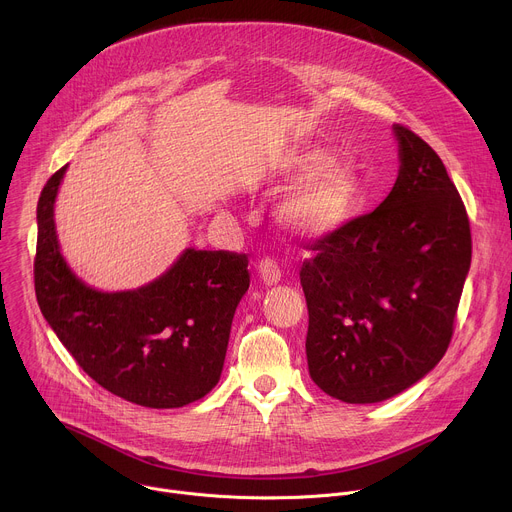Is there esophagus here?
<instances>
[{
    "instance_id": "esophagus-1",
    "label": "esophagus",
    "mask_w": 512,
    "mask_h": 512,
    "mask_svg": "<svg viewBox=\"0 0 512 512\" xmlns=\"http://www.w3.org/2000/svg\"><path fill=\"white\" fill-rule=\"evenodd\" d=\"M257 271L265 283H277L281 279V269L273 257H263L257 263Z\"/></svg>"
}]
</instances>
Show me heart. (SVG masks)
I'll return each mask as SVG.
<instances>
[{"mask_svg":"<svg viewBox=\"0 0 512 512\" xmlns=\"http://www.w3.org/2000/svg\"><path fill=\"white\" fill-rule=\"evenodd\" d=\"M273 170L285 176L300 174L285 192L279 214L296 231L322 237L348 225L362 204V178L348 160L330 158V150H289L275 158Z\"/></svg>","mask_w":512,"mask_h":512,"instance_id":"1","label":"heart"}]
</instances>
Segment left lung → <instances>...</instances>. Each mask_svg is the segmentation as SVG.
I'll return each instance as SVG.
<instances>
[{
    "label": "left lung",
    "mask_w": 512,
    "mask_h": 512,
    "mask_svg": "<svg viewBox=\"0 0 512 512\" xmlns=\"http://www.w3.org/2000/svg\"><path fill=\"white\" fill-rule=\"evenodd\" d=\"M393 129V190L318 237L300 271L310 377L344 403L385 401L442 360L472 261L468 212L444 162L409 127Z\"/></svg>",
    "instance_id": "left-lung-1"
}]
</instances>
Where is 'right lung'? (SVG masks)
Returning a JSON list of instances; mask_svg holds the SVG:
<instances>
[{"instance_id": "obj_1", "label": "right lung", "mask_w": 512, "mask_h": 512, "mask_svg": "<svg viewBox=\"0 0 512 512\" xmlns=\"http://www.w3.org/2000/svg\"><path fill=\"white\" fill-rule=\"evenodd\" d=\"M54 172L38 200V306L79 367L109 393L152 409L184 407L221 379L235 310L249 289L245 253L186 249L156 281L103 294L60 255Z\"/></svg>"}]
</instances>
